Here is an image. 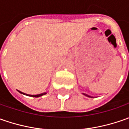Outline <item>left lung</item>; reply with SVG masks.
<instances>
[{
    "instance_id": "obj_1",
    "label": "left lung",
    "mask_w": 129,
    "mask_h": 129,
    "mask_svg": "<svg viewBox=\"0 0 129 129\" xmlns=\"http://www.w3.org/2000/svg\"><path fill=\"white\" fill-rule=\"evenodd\" d=\"M83 94H84V95H85V96H87V97H90V98H92V97L90 96V95H87V94H85V93H83Z\"/></svg>"
}]
</instances>
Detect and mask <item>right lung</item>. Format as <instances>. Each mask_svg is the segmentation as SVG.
<instances>
[{
  "label": "right lung",
  "instance_id": "add662e5",
  "mask_svg": "<svg viewBox=\"0 0 129 129\" xmlns=\"http://www.w3.org/2000/svg\"><path fill=\"white\" fill-rule=\"evenodd\" d=\"M18 91L20 93H21V94H23V95H28V96L34 97V98H38V97L42 96V95H44L47 94L46 92H43V93H41V94H39V95H28V94H26V93H23V92H21V91H19V90H18Z\"/></svg>",
  "mask_w": 129,
  "mask_h": 129
}]
</instances>
